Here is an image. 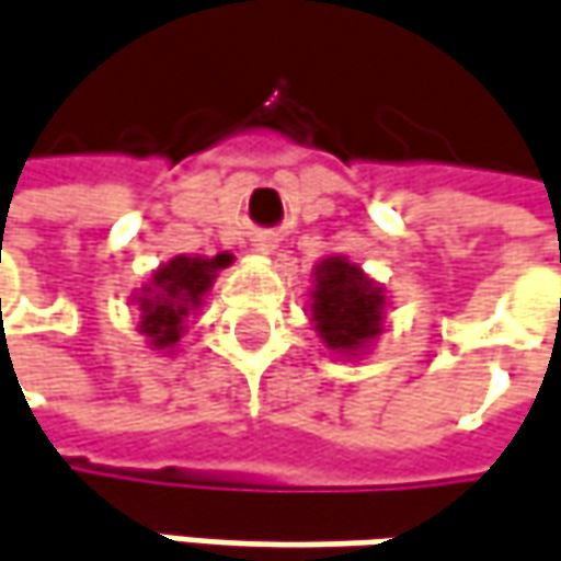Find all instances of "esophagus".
Wrapping results in <instances>:
<instances>
[{"mask_svg":"<svg viewBox=\"0 0 561 561\" xmlns=\"http://www.w3.org/2000/svg\"><path fill=\"white\" fill-rule=\"evenodd\" d=\"M255 252H262V255H267V252H271V245H267V242H255Z\"/></svg>","mask_w":561,"mask_h":561,"instance_id":"1","label":"esophagus"}]
</instances>
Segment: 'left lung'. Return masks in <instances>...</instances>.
I'll return each mask as SVG.
<instances>
[{"instance_id":"obj_1","label":"left lung","mask_w":561,"mask_h":561,"mask_svg":"<svg viewBox=\"0 0 561 561\" xmlns=\"http://www.w3.org/2000/svg\"><path fill=\"white\" fill-rule=\"evenodd\" d=\"M309 312L324 347L356 359L369 351L385 331V287L351 262L347 255H328L312 267Z\"/></svg>"}]
</instances>
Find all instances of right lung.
Instances as JSON below:
<instances>
[{
	"mask_svg": "<svg viewBox=\"0 0 561 561\" xmlns=\"http://www.w3.org/2000/svg\"><path fill=\"white\" fill-rule=\"evenodd\" d=\"M233 262L230 252L220 255H176L151 274V280L135 294V306L141 312L138 331L145 334L151 351L173 353L183 337L188 316L202 309L220 267Z\"/></svg>",
	"mask_w": 561,
	"mask_h": 561,
	"instance_id": "obj_1",
	"label": "right lung"
}]
</instances>
